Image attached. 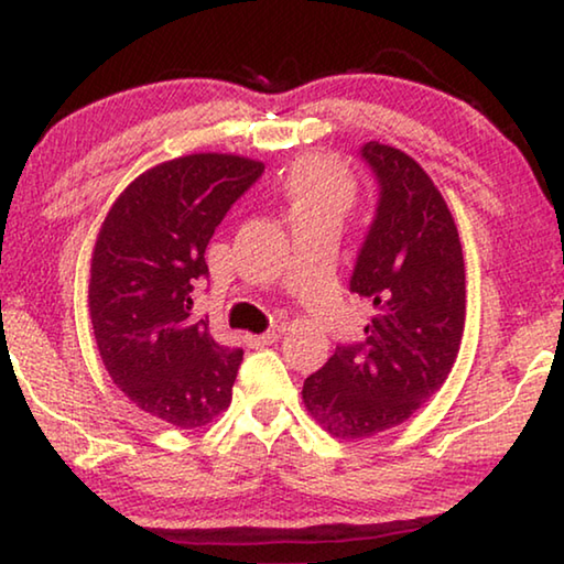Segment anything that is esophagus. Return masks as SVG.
Segmentation results:
<instances>
[{
    "mask_svg": "<svg viewBox=\"0 0 564 564\" xmlns=\"http://www.w3.org/2000/svg\"><path fill=\"white\" fill-rule=\"evenodd\" d=\"M275 338H279V328L265 330V333H261V336H246V346L263 348V346H271V343H275Z\"/></svg>",
    "mask_w": 564,
    "mask_h": 564,
    "instance_id": "1",
    "label": "esophagus"
}]
</instances>
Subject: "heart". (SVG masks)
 <instances>
[{"label":"heart","mask_w":564,"mask_h":564,"mask_svg":"<svg viewBox=\"0 0 564 564\" xmlns=\"http://www.w3.org/2000/svg\"><path fill=\"white\" fill-rule=\"evenodd\" d=\"M285 191L293 202V214L303 212H346L352 198V178L336 159L305 156L291 169Z\"/></svg>","instance_id":"1"}]
</instances>
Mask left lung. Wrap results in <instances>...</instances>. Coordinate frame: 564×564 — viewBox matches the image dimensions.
I'll return each mask as SVG.
<instances>
[{"label": "left lung", "mask_w": 564, "mask_h": 564, "mask_svg": "<svg viewBox=\"0 0 564 564\" xmlns=\"http://www.w3.org/2000/svg\"><path fill=\"white\" fill-rule=\"evenodd\" d=\"M360 159L378 202L350 293L373 303L360 343L336 346L305 378L303 403L333 437H368L400 425L451 373L465 328V263L441 191L400 149L368 141Z\"/></svg>", "instance_id": "left-lung-1"}]
</instances>
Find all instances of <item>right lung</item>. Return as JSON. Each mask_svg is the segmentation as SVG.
<instances>
[{
    "mask_svg": "<svg viewBox=\"0 0 564 564\" xmlns=\"http://www.w3.org/2000/svg\"><path fill=\"white\" fill-rule=\"evenodd\" d=\"M263 164L191 154L149 169L104 221L91 259L89 313L104 366L131 403L181 431L231 403L243 350L218 346L191 293L208 279L206 246Z\"/></svg>",
    "mask_w": 564,
    "mask_h": 564,
    "instance_id": "right-lung-1",
    "label": "right lung"
}]
</instances>
